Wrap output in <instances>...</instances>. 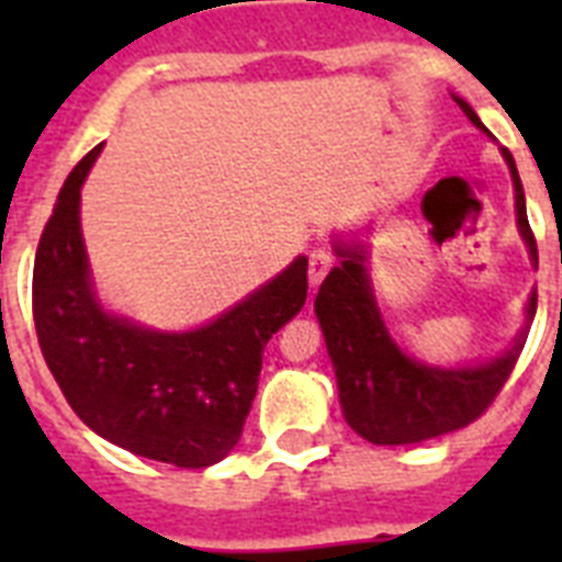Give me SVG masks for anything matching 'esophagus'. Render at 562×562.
Instances as JSON below:
<instances>
[{"label":"esophagus","mask_w":562,"mask_h":562,"mask_svg":"<svg viewBox=\"0 0 562 562\" xmlns=\"http://www.w3.org/2000/svg\"><path fill=\"white\" fill-rule=\"evenodd\" d=\"M333 265H335L333 250H326V247L312 250V256H308V282H312V289H317V285L324 282L326 273L333 271Z\"/></svg>","instance_id":"34e87169"}]
</instances>
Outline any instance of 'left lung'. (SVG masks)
I'll return each instance as SVG.
<instances>
[{
	"label": "left lung",
	"instance_id": "obj_1",
	"mask_svg": "<svg viewBox=\"0 0 562 562\" xmlns=\"http://www.w3.org/2000/svg\"><path fill=\"white\" fill-rule=\"evenodd\" d=\"M458 108L472 125L487 134L475 110L463 99ZM516 189V221L537 265V238L525 212V192L516 162L502 148ZM341 262L335 265L315 297V312L324 329L326 350L338 375L344 419L356 435L375 446L423 443L470 426L493 405L507 375L514 373L528 329L516 335L510 350L475 368H428L393 344L375 308L373 289L364 271V247L335 245ZM537 312V294L528 300V321Z\"/></svg>",
	"mask_w": 562,
	"mask_h": 562
}]
</instances>
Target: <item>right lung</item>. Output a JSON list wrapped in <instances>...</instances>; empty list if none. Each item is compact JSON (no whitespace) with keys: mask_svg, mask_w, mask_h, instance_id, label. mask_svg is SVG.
<instances>
[{"mask_svg":"<svg viewBox=\"0 0 562 562\" xmlns=\"http://www.w3.org/2000/svg\"><path fill=\"white\" fill-rule=\"evenodd\" d=\"M95 145L66 178L34 259L31 306L48 370L66 402L110 443L151 461L203 470L227 458L254 405L265 344L306 303L308 259L238 306L192 329L154 333L95 300L78 203Z\"/></svg>","mask_w":562,"mask_h":562,"instance_id":"1","label":"right lung"}]
</instances>
